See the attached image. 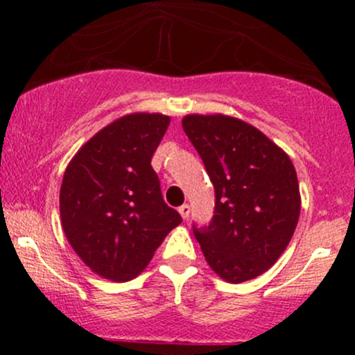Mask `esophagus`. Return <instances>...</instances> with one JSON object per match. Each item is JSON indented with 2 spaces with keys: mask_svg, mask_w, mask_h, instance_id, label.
Here are the masks:
<instances>
[{
  "mask_svg": "<svg viewBox=\"0 0 355 355\" xmlns=\"http://www.w3.org/2000/svg\"><path fill=\"white\" fill-rule=\"evenodd\" d=\"M178 211H180V215L183 218H189L190 217V205L189 203H183L180 209H178Z\"/></svg>",
  "mask_w": 355,
  "mask_h": 355,
  "instance_id": "34e87169",
  "label": "esophagus"
}]
</instances>
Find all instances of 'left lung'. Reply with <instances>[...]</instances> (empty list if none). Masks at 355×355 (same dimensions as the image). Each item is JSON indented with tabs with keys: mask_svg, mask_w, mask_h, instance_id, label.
Returning <instances> with one entry per match:
<instances>
[{
	"mask_svg": "<svg viewBox=\"0 0 355 355\" xmlns=\"http://www.w3.org/2000/svg\"><path fill=\"white\" fill-rule=\"evenodd\" d=\"M187 137L215 190L214 217L193 235L227 282L255 279L277 262L299 222L300 193L288 155L255 126L225 115H187Z\"/></svg>",
	"mask_w": 355,
	"mask_h": 355,
	"instance_id": "8db88e82",
	"label": "left lung"
}]
</instances>
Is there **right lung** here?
<instances>
[{
  "label": "right lung",
  "mask_w": 355,
  "mask_h": 355,
  "mask_svg": "<svg viewBox=\"0 0 355 355\" xmlns=\"http://www.w3.org/2000/svg\"><path fill=\"white\" fill-rule=\"evenodd\" d=\"M170 118L133 113L113 121L80 148L63 175L64 235L93 272L125 282L148 266L170 230L182 223L162 197L152 157Z\"/></svg>",
  "instance_id": "right-lung-1"
}]
</instances>
